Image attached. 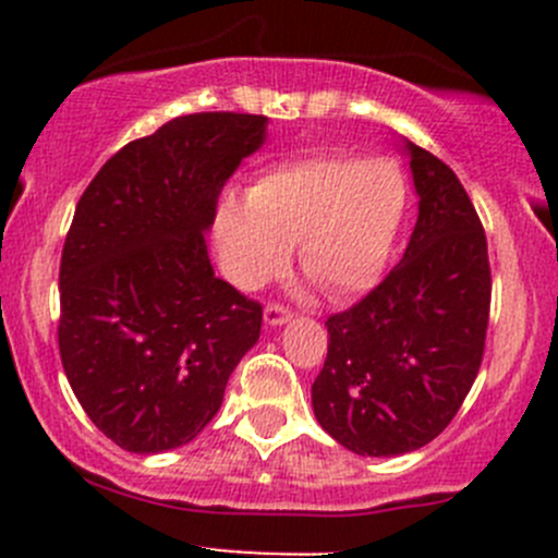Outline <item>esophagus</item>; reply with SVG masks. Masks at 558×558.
Wrapping results in <instances>:
<instances>
[{
    "instance_id": "1",
    "label": "esophagus",
    "mask_w": 558,
    "mask_h": 558,
    "mask_svg": "<svg viewBox=\"0 0 558 558\" xmlns=\"http://www.w3.org/2000/svg\"><path fill=\"white\" fill-rule=\"evenodd\" d=\"M289 318H291V311L286 305H280V302H269V305L264 307V320H267L269 326H280Z\"/></svg>"
}]
</instances>
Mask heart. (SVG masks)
Instances as JSON below:
<instances>
[{
  "label": "heart",
  "mask_w": 558,
  "mask_h": 558,
  "mask_svg": "<svg viewBox=\"0 0 558 558\" xmlns=\"http://www.w3.org/2000/svg\"><path fill=\"white\" fill-rule=\"evenodd\" d=\"M404 210L408 180L393 159L311 154L258 172L247 196H223L216 243L243 289L275 278L300 243L302 269L345 300L378 283Z\"/></svg>",
  "instance_id": "heart-1"
}]
</instances>
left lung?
I'll list each match as a JSON object with an SVG mask.
<instances>
[{
  "label": "left lung",
  "mask_w": 558,
  "mask_h": 558,
  "mask_svg": "<svg viewBox=\"0 0 558 558\" xmlns=\"http://www.w3.org/2000/svg\"><path fill=\"white\" fill-rule=\"evenodd\" d=\"M418 221L402 262L348 311L326 318L313 384L318 424L359 456L435 440L483 362L492 267L483 223L451 167L408 143Z\"/></svg>",
  "instance_id": "8db88e82"
}]
</instances>
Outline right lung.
I'll list each match as a JSON object with an SVG mask.
<instances>
[{
    "instance_id": "1",
    "label": "right lung",
    "mask_w": 558,
    "mask_h": 558,
    "mask_svg": "<svg viewBox=\"0 0 558 558\" xmlns=\"http://www.w3.org/2000/svg\"><path fill=\"white\" fill-rule=\"evenodd\" d=\"M267 118L194 112L132 140L83 191L59 267V353L105 437L132 453L194 440L258 340L262 305L216 278L218 194Z\"/></svg>"
}]
</instances>
